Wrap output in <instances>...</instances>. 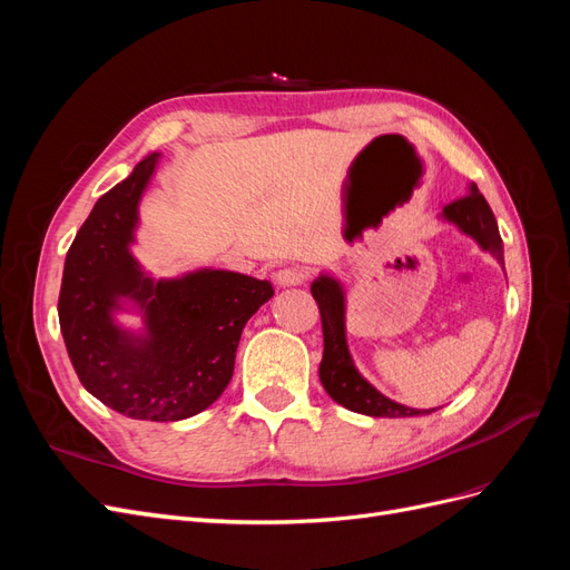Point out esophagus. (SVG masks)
<instances>
[{
	"label": "esophagus",
	"mask_w": 570,
	"mask_h": 570,
	"mask_svg": "<svg viewBox=\"0 0 570 570\" xmlns=\"http://www.w3.org/2000/svg\"><path fill=\"white\" fill-rule=\"evenodd\" d=\"M275 283H278L281 287H295V285H302L306 281V271L304 268H295V266H287V268H281L278 273L273 275Z\"/></svg>",
	"instance_id": "esophagus-1"
}]
</instances>
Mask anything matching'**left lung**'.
<instances>
[{"label":"left lung","mask_w":570,"mask_h":570,"mask_svg":"<svg viewBox=\"0 0 570 570\" xmlns=\"http://www.w3.org/2000/svg\"><path fill=\"white\" fill-rule=\"evenodd\" d=\"M442 218L446 223H454L461 233L473 237L480 249L490 252L497 262L504 266V249L502 237H499L497 218L485 197L478 193L475 185H469V195L465 197L446 204L442 209ZM312 295L318 304L323 325V361L318 375L325 392L344 409L364 413V416L406 419L430 413L392 402L390 396L377 392L366 377L356 371L347 347V335H344V289L340 281H335L333 275H318L312 283Z\"/></svg>","instance_id":"8db88e82"}]
</instances>
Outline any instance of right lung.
<instances>
[{"label": "right lung", "instance_id": "1", "mask_svg": "<svg viewBox=\"0 0 570 570\" xmlns=\"http://www.w3.org/2000/svg\"><path fill=\"white\" fill-rule=\"evenodd\" d=\"M157 159L137 164L80 226L63 264L59 325L85 390L128 419L168 423L195 416L228 387L243 327L273 285L216 268L149 278L130 245ZM124 301L141 308L142 334L115 323Z\"/></svg>", "mask_w": 570, "mask_h": 570}]
</instances>
